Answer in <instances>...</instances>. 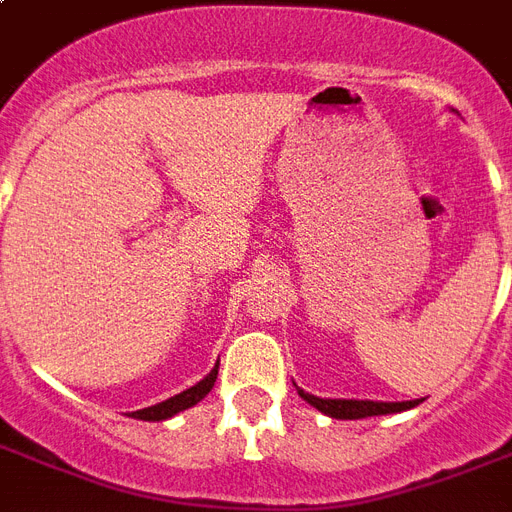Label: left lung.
Returning <instances> with one entry per match:
<instances>
[{
  "mask_svg": "<svg viewBox=\"0 0 512 512\" xmlns=\"http://www.w3.org/2000/svg\"><path fill=\"white\" fill-rule=\"evenodd\" d=\"M300 398L308 401L311 406H316L319 412L335 417V420H361V417H374V414H396L406 412L422 401V398H414V401H353V398H319L305 393V390L297 388Z\"/></svg>",
  "mask_w": 512,
  "mask_h": 512,
  "instance_id": "8db88e82",
  "label": "left lung"
}]
</instances>
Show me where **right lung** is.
<instances>
[{
  "mask_svg": "<svg viewBox=\"0 0 512 512\" xmlns=\"http://www.w3.org/2000/svg\"><path fill=\"white\" fill-rule=\"evenodd\" d=\"M215 380H217V366L207 374V377H204V380L196 382L193 388L167 398V401H162V404L148 406V409H140V412H132V417H135V420H146V422H159V420H167V417H175L177 412H183V409H191L193 404H199L201 398L207 396L209 390H212Z\"/></svg>",
  "mask_w": 512,
  "mask_h": 512,
  "instance_id": "right-lung-1",
  "label": "right lung"
}]
</instances>
